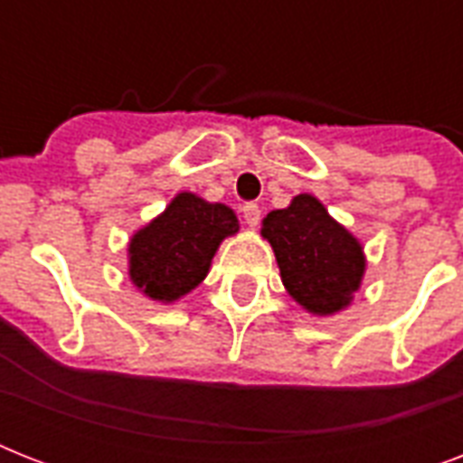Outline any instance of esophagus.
Listing matches in <instances>:
<instances>
[{
    "label": "esophagus",
    "instance_id": "1",
    "mask_svg": "<svg viewBox=\"0 0 463 463\" xmlns=\"http://www.w3.org/2000/svg\"><path fill=\"white\" fill-rule=\"evenodd\" d=\"M260 216H261V211L254 202H250L242 206V218H245V223L250 225V228H257V223H260Z\"/></svg>",
    "mask_w": 463,
    "mask_h": 463
}]
</instances>
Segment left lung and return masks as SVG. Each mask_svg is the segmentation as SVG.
Returning a JSON list of instances; mask_svg holds the SVG:
<instances>
[{
  "label": "left lung",
  "mask_w": 463,
  "mask_h": 463,
  "mask_svg": "<svg viewBox=\"0 0 463 463\" xmlns=\"http://www.w3.org/2000/svg\"><path fill=\"white\" fill-rule=\"evenodd\" d=\"M261 235L274 247L283 286L298 305L317 317L351 305L365 274V254L317 196L298 194L290 206L267 213Z\"/></svg>",
  "instance_id": "left-lung-1"
}]
</instances>
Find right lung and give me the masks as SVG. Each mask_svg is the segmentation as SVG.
Here are the masks:
<instances>
[{
  "mask_svg": "<svg viewBox=\"0 0 463 463\" xmlns=\"http://www.w3.org/2000/svg\"><path fill=\"white\" fill-rule=\"evenodd\" d=\"M240 231L235 211L180 192L132 235L129 279L151 300L175 303L206 279L218 245Z\"/></svg>",
  "mask_w": 463,
  "mask_h": 463,
  "instance_id": "right-lung-1",
  "label": "right lung"
}]
</instances>
